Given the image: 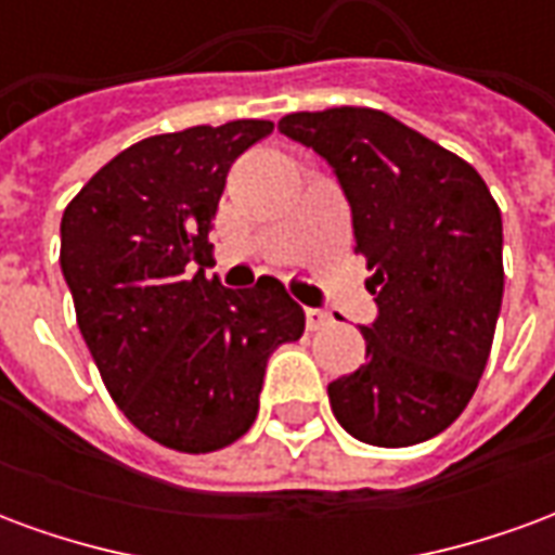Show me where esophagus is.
<instances>
[{
    "mask_svg": "<svg viewBox=\"0 0 555 555\" xmlns=\"http://www.w3.org/2000/svg\"><path fill=\"white\" fill-rule=\"evenodd\" d=\"M330 324V312L326 309H306V326L309 330H321Z\"/></svg>",
    "mask_w": 555,
    "mask_h": 555,
    "instance_id": "obj_1",
    "label": "esophagus"
}]
</instances>
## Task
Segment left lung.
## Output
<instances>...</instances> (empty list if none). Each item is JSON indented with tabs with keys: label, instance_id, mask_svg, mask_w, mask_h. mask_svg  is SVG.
I'll use <instances>...</instances> for the list:
<instances>
[{
	"label": "left lung",
	"instance_id": "1",
	"mask_svg": "<svg viewBox=\"0 0 555 555\" xmlns=\"http://www.w3.org/2000/svg\"><path fill=\"white\" fill-rule=\"evenodd\" d=\"M279 133L312 147L341 183L377 318L365 365L326 386L350 437L416 446L476 392L502 306V217L469 163L365 106L294 113Z\"/></svg>",
	"mask_w": 555,
	"mask_h": 555
}]
</instances>
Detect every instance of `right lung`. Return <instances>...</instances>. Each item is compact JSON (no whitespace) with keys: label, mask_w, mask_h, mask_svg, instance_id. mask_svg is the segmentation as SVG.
I'll return each instance as SVG.
<instances>
[{"label":"right lung","mask_w":555,"mask_h":555,"mask_svg":"<svg viewBox=\"0 0 555 555\" xmlns=\"http://www.w3.org/2000/svg\"><path fill=\"white\" fill-rule=\"evenodd\" d=\"M270 133L273 121L243 118L142 139L62 217L59 261L103 384L175 452H217L253 428L270 353L306 330L279 279L231 291L205 276L225 175Z\"/></svg>","instance_id":"obj_1"}]
</instances>
